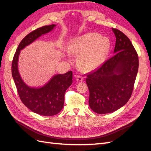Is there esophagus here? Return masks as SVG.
<instances>
[{"instance_id":"34e87169","label":"esophagus","mask_w":151,"mask_h":151,"mask_svg":"<svg viewBox=\"0 0 151 151\" xmlns=\"http://www.w3.org/2000/svg\"><path fill=\"white\" fill-rule=\"evenodd\" d=\"M76 79L78 82H81V81H83L84 77H83V76H81V75H77V76H76Z\"/></svg>"}]
</instances>
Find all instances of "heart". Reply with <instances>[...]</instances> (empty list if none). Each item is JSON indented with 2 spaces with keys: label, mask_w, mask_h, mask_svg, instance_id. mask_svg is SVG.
<instances>
[{
  "label": "heart",
  "mask_w": 151,
  "mask_h": 151,
  "mask_svg": "<svg viewBox=\"0 0 151 151\" xmlns=\"http://www.w3.org/2000/svg\"><path fill=\"white\" fill-rule=\"evenodd\" d=\"M110 42L106 37L96 32L87 33L74 39L69 45V51L79 56L78 65L84 70L97 68L106 57Z\"/></svg>",
  "instance_id": "heart-1"
}]
</instances>
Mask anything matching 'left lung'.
<instances>
[{
	"instance_id": "1",
	"label": "left lung",
	"mask_w": 151,
	"mask_h": 151,
	"mask_svg": "<svg viewBox=\"0 0 151 151\" xmlns=\"http://www.w3.org/2000/svg\"><path fill=\"white\" fill-rule=\"evenodd\" d=\"M116 37L114 55L87 73L89 104L95 113L118 110L132 95L139 67L138 55L129 38L112 28Z\"/></svg>"
}]
</instances>
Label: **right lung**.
<instances>
[{"label":"right lung","instance_id":"add662e5","mask_svg":"<svg viewBox=\"0 0 151 151\" xmlns=\"http://www.w3.org/2000/svg\"><path fill=\"white\" fill-rule=\"evenodd\" d=\"M55 24L38 28L27 35L19 43L13 58L12 74L22 102L35 113L44 116H52L62 110L65 93L73 82L71 70L57 75L41 88H30L24 84L18 71L17 62L20 50L32 43L42 34L49 32Z\"/></svg>","mask_w":151,"mask_h":151}]
</instances>
